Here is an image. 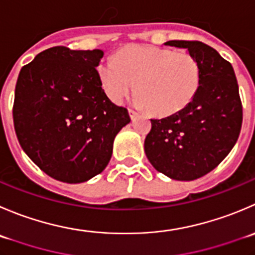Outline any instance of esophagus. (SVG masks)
<instances>
[{"instance_id":"esophagus-1","label":"esophagus","mask_w":255,"mask_h":255,"mask_svg":"<svg viewBox=\"0 0 255 255\" xmlns=\"http://www.w3.org/2000/svg\"><path fill=\"white\" fill-rule=\"evenodd\" d=\"M128 112H129V116H130V118H132V120H133V118L135 117V116L138 115V112H137V111H135V110H133V108H129V110H128Z\"/></svg>"}]
</instances>
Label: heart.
<instances>
[{
  "label": "heart",
  "mask_w": 255,
  "mask_h": 255,
  "mask_svg": "<svg viewBox=\"0 0 255 255\" xmlns=\"http://www.w3.org/2000/svg\"><path fill=\"white\" fill-rule=\"evenodd\" d=\"M97 73L111 101L122 103L137 85V102L162 117L184 110L202 81L201 65L194 56L147 44L120 49L115 59L101 62Z\"/></svg>",
  "instance_id": "1"
}]
</instances>
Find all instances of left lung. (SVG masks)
Returning <instances> with one entry per match:
<instances>
[{
    "mask_svg": "<svg viewBox=\"0 0 255 255\" xmlns=\"http://www.w3.org/2000/svg\"><path fill=\"white\" fill-rule=\"evenodd\" d=\"M187 48L202 70L193 101L179 112L150 120L144 140L150 164L167 177L193 180L213 170L239 137L243 108L233 67L214 48L199 41H168Z\"/></svg>",
    "mask_w": 255,
    "mask_h": 255,
    "instance_id": "obj_1",
    "label": "left lung"
}]
</instances>
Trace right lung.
I'll return each instance as SVG.
<instances>
[{
    "instance_id": "right-lung-1",
    "label": "right lung",
    "mask_w": 255,
    "mask_h": 255,
    "mask_svg": "<svg viewBox=\"0 0 255 255\" xmlns=\"http://www.w3.org/2000/svg\"><path fill=\"white\" fill-rule=\"evenodd\" d=\"M103 51L57 46L23 66L14 90L13 123L22 149L46 174L82 183L107 167L117 133L130 122L111 102L96 67Z\"/></svg>"
}]
</instances>
